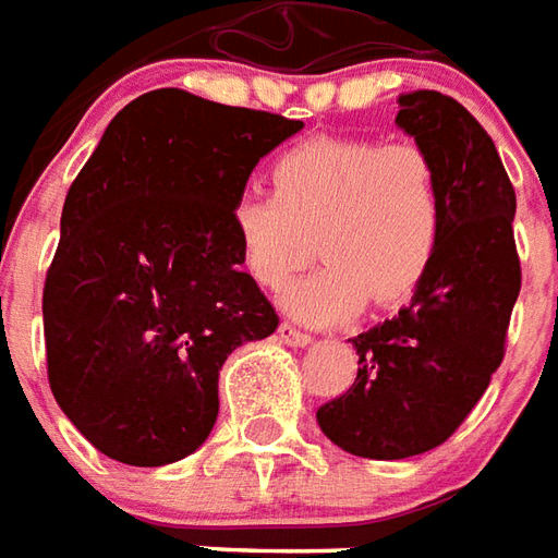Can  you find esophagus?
I'll return each mask as SVG.
<instances>
[{
	"instance_id": "esophagus-1",
	"label": "esophagus",
	"mask_w": 558,
	"mask_h": 558,
	"mask_svg": "<svg viewBox=\"0 0 558 558\" xmlns=\"http://www.w3.org/2000/svg\"><path fill=\"white\" fill-rule=\"evenodd\" d=\"M278 337L280 342H287V345H295V349H304V345H311L313 337L307 331H299L295 325H290V322H283L278 328Z\"/></svg>"
}]
</instances>
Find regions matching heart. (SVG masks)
Instances as JSON below:
<instances>
[{"mask_svg":"<svg viewBox=\"0 0 558 558\" xmlns=\"http://www.w3.org/2000/svg\"><path fill=\"white\" fill-rule=\"evenodd\" d=\"M275 192L245 189L230 204L239 263L263 290H280L319 251L325 266L283 292L307 325H333L411 299L444 239V185L420 144L316 135L280 153ZM317 242L313 243L312 239Z\"/></svg>","mask_w":558,"mask_h":558,"instance_id":"obj_1","label":"heart"}]
</instances>
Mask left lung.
<instances>
[{
    "label": "left lung",
    "instance_id": "1",
    "mask_svg": "<svg viewBox=\"0 0 558 558\" xmlns=\"http://www.w3.org/2000/svg\"><path fill=\"white\" fill-rule=\"evenodd\" d=\"M396 126L435 159L444 239L393 319L352 337L357 378L316 411L325 437L375 461L440 447L488 390L521 292L514 189L490 135L440 90L399 94Z\"/></svg>",
    "mask_w": 558,
    "mask_h": 558
}]
</instances>
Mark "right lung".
<instances>
[{"label": "right lung", "instance_id": "obj_1", "mask_svg": "<svg viewBox=\"0 0 558 558\" xmlns=\"http://www.w3.org/2000/svg\"><path fill=\"white\" fill-rule=\"evenodd\" d=\"M304 130L189 90H150L102 132L61 209L44 287L49 387L102 456L162 468L218 416V369L278 313L239 263L230 204Z\"/></svg>", "mask_w": 558, "mask_h": 558}]
</instances>
